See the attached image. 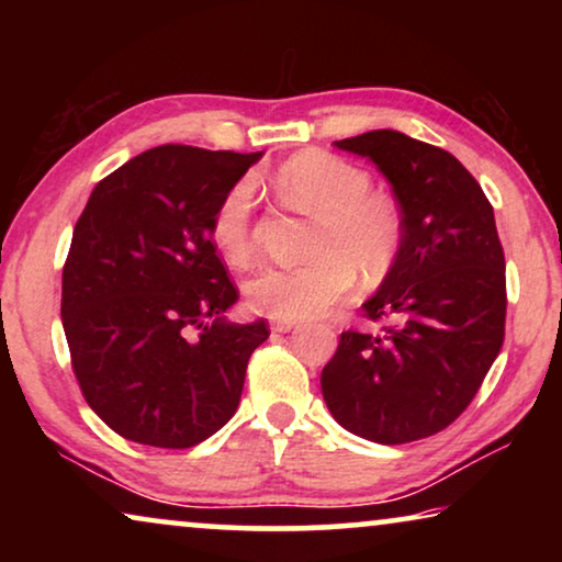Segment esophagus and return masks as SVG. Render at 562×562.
<instances>
[{"label": "esophagus", "instance_id": "obj_1", "mask_svg": "<svg viewBox=\"0 0 562 562\" xmlns=\"http://www.w3.org/2000/svg\"><path fill=\"white\" fill-rule=\"evenodd\" d=\"M294 327H296V322H291V319H273L271 322L273 333H291Z\"/></svg>", "mask_w": 562, "mask_h": 562}]
</instances>
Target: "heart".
<instances>
[{
  "instance_id": "heart-1",
  "label": "heart",
  "mask_w": 562,
  "mask_h": 562,
  "mask_svg": "<svg viewBox=\"0 0 562 562\" xmlns=\"http://www.w3.org/2000/svg\"><path fill=\"white\" fill-rule=\"evenodd\" d=\"M276 189L317 214L312 263L266 268L248 283V302L273 319L319 317L348 302L358 273L368 283L386 279L404 243V212L389 191L371 189V173L325 150H304L276 168ZM210 235L227 263L256 258V191L237 181L214 206Z\"/></svg>"
}]
</instances>
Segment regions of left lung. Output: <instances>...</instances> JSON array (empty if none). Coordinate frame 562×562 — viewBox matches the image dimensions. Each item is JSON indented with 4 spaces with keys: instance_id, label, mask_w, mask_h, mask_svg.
Segmentation results:
<instances>
[{
    "instance_id": "left-lung-1",
    "label": "left lung",
    "mask_w": 562,
    "mask_h": 562,
    "mask_svg": "<svg viewBox=\"0 0 562 562\" xmlns=\"http://www.w3.org/2000/svg\"><path fill=\"white\" fill-rule=\"evenodd\" d=\"M404 212V243L363 317L322 368L327 409L352 435L404 445L442 432L479 394L504 345L506 263L494 206L452 153L396 130L345 137Z\"/></svg>"
}]
</instances>
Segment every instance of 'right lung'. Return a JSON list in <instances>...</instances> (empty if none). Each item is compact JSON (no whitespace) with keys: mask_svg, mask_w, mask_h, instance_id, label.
Wrapping results in <instances>:
<instances>
[{"mask_svg":"<svg viewBox=\"0 0 562 562\" xmlns=\"http://www.w3.org/2000/svg\"><path fill=\"white\" fill-rule=\"evenodd\" d=\"M258 158L158 145L104 176L76 222L60 294L71 368L125 440L194 448L240 404L248 360L271 329L222 317L240 291L210 220Z\"/></svg>","mask_w":562,"mask_h":562,"instance_id":"add662e5","label":"right lung"}]
</instances>
